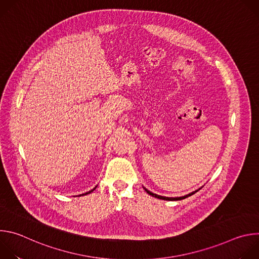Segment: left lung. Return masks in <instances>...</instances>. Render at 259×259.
<instances>
[{"mask_svg": "<svg viewBox=\"0 0 259 259\" xmlns=\"http://www.w3.org/2000/svg\"><path fill=\"white\" fill-rule=\"evenodd\" d=\"M145 190V192L149 194V195H151V196H153V197H155V198H158V199H161V200H166V201H178V200H182V199H186V198H188V197H190V196H192V195H194L195 193H197L198 191H196V192H193V193H191V194H189V195H187V196H183V197H177V198H168V197H162V196H159V195H156V194H154V193H152V192H150V191H147L146 189H144Z\"/></svg>", "mask_w": 259, "mask_h": 259, "instance_id": "obj_1", "label": "left lung"}]
</instances>
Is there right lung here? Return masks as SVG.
I'll return each instance as SVG.
<instances>
[{
    "label": "right lung",
    "mask_w": 259,
    "mask_h": 259,
    "mask_svg": "<svg viewBox=\"0 0 259 259\" xmlns=\"http://www.w3.org/2000/svg\"><path fill=\"white\" fill-rule=\"evenodd\" d=\"M94 190H95V189H93V190H92V191H90V192H88V193H86V194H83V196H84V195H87V194H90V193H91V192H93V191H94Z\"/></svg>",
    "instance_id": "obj_1"
}]
</instances>
